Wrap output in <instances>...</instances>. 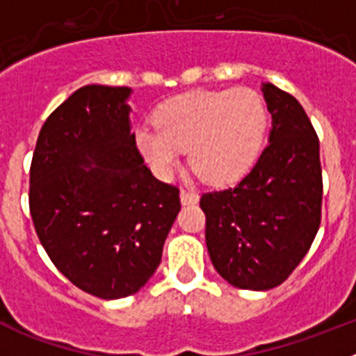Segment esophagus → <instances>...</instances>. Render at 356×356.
<instances>
[{
  "instance_id": "34e87169",
  "label": "esophagus",
  "mask_w": 356,
  "mask_h": 356,
  "mask_svg": "<svg viewBox=\"0 0 356 356\" xmlns=\"http://www.w3.org/2000/svg\"><path fill=\"white\" fill-rule=\"evenodd\" d=\"M180 197H181V203H184V205H194V203H197V200H200L197 193H194V191H188V188H181Z\"/></svg>"
}]
</instances>
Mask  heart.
I'll use <instances>...</instances> for the list:
<instances>
[{"label":"heart","instance_id":"obj_1","mask_svg":"<svg viewBox=\"0 0 356 356\" xmlns=\"http://www.w3.org/2000/svg\"><path fill=\"white\" fill-rule=\"evenodd\" d=\"M155 127L137 131V147L156 175L168 178L188 149L201 180L222 185L246 175L259 156L267 110L259 92L246 87L196 90L162 103Z\"/></svg>","mask_w":356,"mask_h":356}]
</instances>
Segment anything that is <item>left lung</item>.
<instances>
[{
	"label": "left lung",
	"instance_id": "8db88e82",
	"mask_svg": "<svg viewBox=\"0 0 356 356\" xmlns=\"http://www.w3.org/2000/svg\"><path fill=\"white\" fill-rule=\"evenodd\" d=\"M269 144L235 187L205 193V238L216 271L248 291L278 287L316 238L323 205L319 139L300 102L273 83Z\"/></svg>",
	"mask_w": 356,
	"mask_h": 356
}]
</instances>
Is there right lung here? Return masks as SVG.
<instances>
[{"label":"right lung","mask_w":356,"mask_h":356,"mask_svg":"<svg viewBox=\"0 0 356 356\" xmlns=\"http://www.w3.org/2000/svg\"><path fill=\"white\" fill-rule=\"evenodd\" d=\"M128 87L85 85L40 128L30 165L37 237L71 284L102 300L146 285L180 212V188L156 180L130 128Z\"/></svg>","instance_id":"add662e5"}]
</instances>
